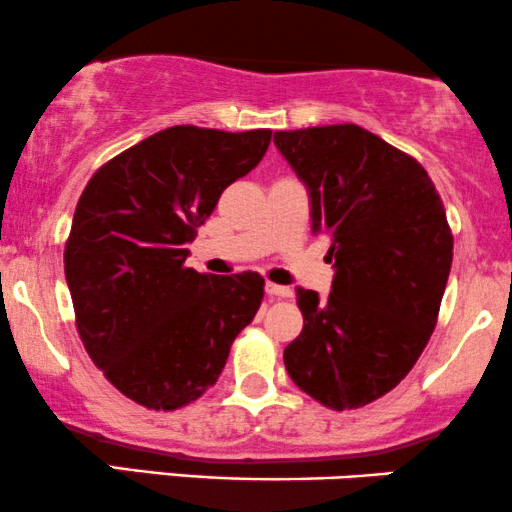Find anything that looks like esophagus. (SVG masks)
I'll return each mask as SVG.
<instances>
[{
    "instance_id": "1",
    "label": "esophagus",
    "mask_w": 512,
    "mask_h": 512,
    "mask_svg": "<svg viewBox=\"0 0 512 512\" xmlns=\"http://www.w3.org/2000/svg\"><path fill=\"white\" fill-rule=\"evenodd\" d=\"M267 293L274 298H291L293 288L291 286H279V283H267Z\"/></svg>"
}]
</instances>
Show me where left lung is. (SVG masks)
<instances>
[{"label":"left lung","instance_id":"1","mask_svg":"<svg viewBox=\"0 0 512 512\" xmlns=\"http://www.w3.org/2000/svg\"><path fill=\"white\" fill-rule=\"evenodd\" d=\"M274 145L334 262L326 298L295 291L305 326L283 362L326 408H360L398 386L432 336L453 262L446 209L422 164L355 123L279 131Z\"/></svg>","mask_w":512,"mask_h":512}]
</instances>
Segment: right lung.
I'll use <instances>...</instances> for the list:
<instances>
[{"mask_svg":"<svg viewBox=\"0 0 512 512\" xmlns=\"http://www.w3.org/2000/svg\"><path fill=\"white\" fill-rule=\"evenodd\" d=\"M269 140L267 128H164L104 164L80 195L64 250L78 334L104 377L145 408H183L217 384L233 338L260 310V274H197L186 257Z\"/></svg>","mask_w":512,"mask_h":512,"instance_id":"obj_1","label":"right lung"}]
</instances>
